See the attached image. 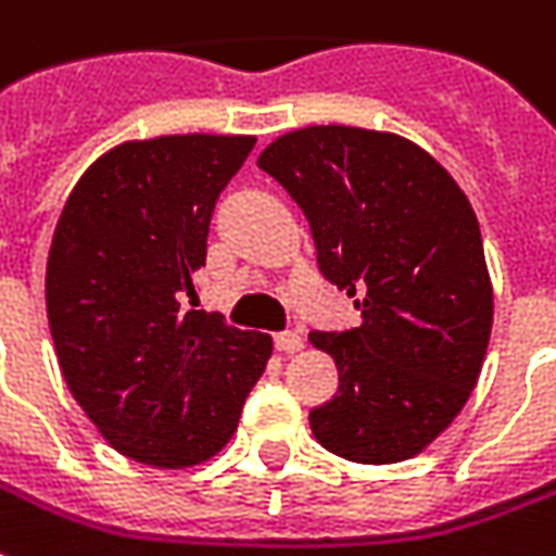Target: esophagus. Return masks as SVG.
Returning <instances> with one entry per match:
<instances>
[{"label":"esophagus","instance_id":"esophagus-1","mask_svg":"<svg viewBox=\"0 0 556 556\" xmlns=\"http://www.w3.org/2000/svg\"><path fill=\"white\" fill-rule=\"evenodd\" d=\"M274 345H277V352H282V355H294L301 345H304V340H301V333L294 331H282L274 337Z\"/></svg>","mask_w":556,"mask_h":556}]
</instances>
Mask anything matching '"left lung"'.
<instances>
[{"instance_id": "8db88e82", "label": "left lung", "mask_w": 556, "mask_h": 556, "mask_svg": "<svg viewBox=\"0 0 556 556\" xmlns=\"http://www.w3.org/2000/svg\"><path fill=\"white\" fill-rule=\"evenodd\" d=\"M258 168L304 211L321 277L361 313L358 328L309 333L340 370L313 437L355 464L415 457L464 409L494 325L467 195L418 143L352 126L289 131Z\"/></svg>"}]
</instances>
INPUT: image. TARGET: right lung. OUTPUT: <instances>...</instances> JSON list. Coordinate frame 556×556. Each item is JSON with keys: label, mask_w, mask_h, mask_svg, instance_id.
<instances>
[{"label": "right lung", "mask_w": 556, "mask_h": 556, "mask_svg": "<svg viewBox=\"0 0 556 556\" xmlns=\"http://www.w3.org/2000/svg\"><path fill=\"white\" fill-rule=\"evenodd\" d=\"M247 135H165L96 159L48 255L50 337L65 386L116 452L150 467L207 460L238 430L270 337L186 309L216 198Z\"/></svg>", "instance_id": "obj_1"}]
</instances>
